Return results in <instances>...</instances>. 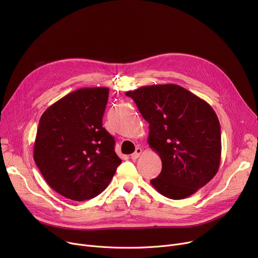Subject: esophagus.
Here are the masks:
<instances>
[{
	"mask_svg": "<svg viewBox=\"0 0 258 258\" xmlns=\"http://www.w3.org/2000/svg\"><path fill=\"white\" fill-rule=\"evenodd\" d=\"M141 154H142V148L137 147V148H136V151H135V153L131 155V158H132L133 160H136V159H138V158L140 157V155H141Z\"/></svg>",
	"mask_w": 258,
	"mask_h": 258,
	"instance_id": "obj_1",
	"label": "esophagus"
}]
</instances>
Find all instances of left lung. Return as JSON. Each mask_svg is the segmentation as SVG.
<instances>
[{
    "mask_svg": "<svg viewBox=\"0 0 258 258\" xmlns=\"http://www.w3.org/2000/svg\"><path fill=\"white\" fill-rule=\"evenodd\" d=\"M125 95L150 123L147 142L162 161V170L151 184L172 200L196 194L220 167L221 125L213 108L173 84L145 86Z\"/></svg>",
    "mask_w": 258,
    "mask_h": 258,
    "instance_id": "8db88e82",
    "label": "left lung"
}]
</instances>
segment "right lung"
<instances>
[{
    "label": "right lung",
    "instance_id": "right-lung-1",
    "mask_svg": "<svg viewBox=\"0 0 258 258\" xmlns=\"http://www.w3.org/2000/svg\"><path fill=\"white\" fill-rule=\"evenodd\" d=\"M107 98V88L78 89L39 119L33 159L48 185L67 199L100 195L121 164L114 137L102 127Z\"/></svg>",
    "mask_w": 258,
    "mask_h": 258
}]
</instances>
